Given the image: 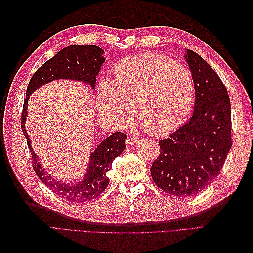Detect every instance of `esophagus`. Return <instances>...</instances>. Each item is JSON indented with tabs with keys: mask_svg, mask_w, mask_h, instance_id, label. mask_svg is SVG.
I'll list each match as a JSON object with an SVG mask.
<instances>
[{
	"mask_svg": "<svg viewBox=\"0 0 253 253\" xmlns=\"http://www.w3.org/2000/svg\"><path fill=\"white\" fill-rule=\"evenodd\" d=\"M139 141V138L138 137H135V136H129V137H127V139H126V146H132V144H135V143H137Z\"/></svg>",
	"mask_w": 253,
	"mask_h": 253,
	"instance_id": "obj_1",
	"label": "esophagus"
}]
</instances>
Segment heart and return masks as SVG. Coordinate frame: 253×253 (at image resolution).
I'll use <instances>...</instances> for the list:
<instances>
[{"label": "heart", "instance_id": "b5f03b06", "mask_svg": "<svg viewBox=\"0 0 253 253\" xmlns=\"http://www.w3.org/2000/svg\"><path fill=\"white\" fill-rule=\"evenodd\" d=\"M115 82L102 80L96 105L105 120L121 127L137 120L153 135L175 130L189 117L195 100L190 69L157 53L128 57L115 67Z\"/></svg>", "mask_w": 253, "mask_h": 253}]
</instances>
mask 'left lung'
Listing matches in <instances>:
<instances>
[{"instance_id": "obj_1", "label": "left lung", "mask_w": 253, "mask_h": 253, "mask_svg": "<svg viewBox=\"0 0 253 253\" xmlns=\"http://www.w3.org/2000/svg\"><path fill=\"white\" fill-rule=\"evenodd\" d=\"M185 60L195 82V110L190 120L160 140L151 166L158 187L174 197H192L216 178L232 148V114L227 90L213 68L187 50Z\"/></svg>"}]
</instances>
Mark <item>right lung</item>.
<instances>
[{"mask_svg":"<svg viewBox=\"0 0 253 253\" xmlns=\"http://www.w3.org/2000/svg\"><path fill=\"white\" fill-rule=\"evenodd\" d=\"M104 51L96 45H68L46 61L32 75L26 91L21 129L27 139L32 157V168L40 180L57 196L71 202H85L100 196L109 186L110 179L106 173L112 168V162L121 155L125 149V133L115 132L104 139L90 154L89 163L82 178L69 181H61L47 171L38 154L31 147V141L26 131V120L28 115V100L31 93L42 85L53 80L69 79L87 84L91 89L95 88L96 76L105 62Z\"/></svg>","mask_w":253,"mask_h":253,"instance_id":"add662e5","label":"right lung"}]
</instances>
